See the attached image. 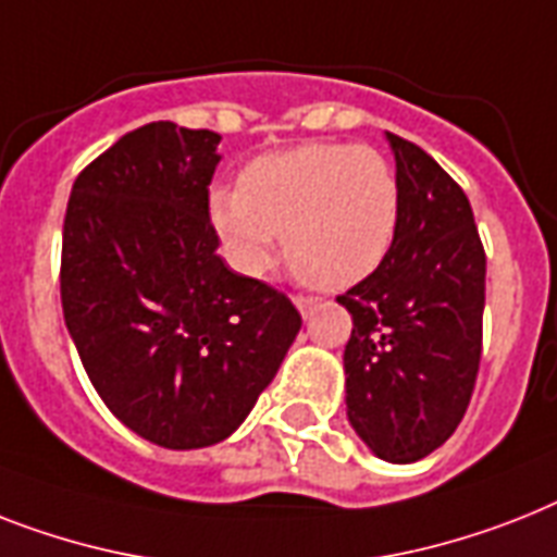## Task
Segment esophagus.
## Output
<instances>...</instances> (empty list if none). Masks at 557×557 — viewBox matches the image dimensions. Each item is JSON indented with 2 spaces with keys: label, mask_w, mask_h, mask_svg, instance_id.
Returning <instances> with one entry per match:
<instances>
[{
  "label": "esophagus",
  "mask_w": 557,
  "mask_h": 557,
  "mask_svg": "<svg viewBox=\"0 0 557 557\" xmlns=\"http://www.w3.org/2000/svg\"><path fill=\"white\" fill-rule=\"evenodd\" d=\"M294 306H297V311H300L302 318H309L311 311L318 309V300H314V297H294Z\"/></svg>",
  "instance_id": "1"
}]
</instances>
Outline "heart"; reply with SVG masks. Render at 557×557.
I'll return each mask as SVG.
<instances>
[{
    "mask_svg": "<svg viewBox=\"0 0 557 557\" xmlns=\"http://www.w3.org/2000/svg\"><path fill=\"white\" fill-rule=\"evenodd\" d=\"M208 211L243 274H263L283 243L288 265L309 286L343 292L388 255L400 183L374 148L311 143L251 160L239 185L211 191Z\"/></svg>",
    "mask_w": 557,
    "mask_h": 557,
    "instance_id": "obj_1",
    "label": "heart"
}]
</instances>
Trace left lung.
Returning <instances> with one entry per match:
<instances>
[{
    "label": "left lung",
    "mask_w": 557,
    "mask_h": 557,
    "mask_svg": "<svg viewBox=\"0 0 557 557\" xmlns=\"http://www.w3.org/2000/svg\"><path fill=\"white\" fill-rule=\"evenodd\" d=\"M400 220L383 263L337 297L346 418L388 463H414L451 437L481 363L486 257L460 185L414 143L386 134Z\"/></svg>",
    "instance_id": "8db88e82"
}]
</instances>
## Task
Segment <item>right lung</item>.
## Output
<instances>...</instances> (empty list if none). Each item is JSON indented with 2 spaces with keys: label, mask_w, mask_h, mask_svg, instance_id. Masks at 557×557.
<instances>
[{
  "label": "right lung",
  "mask_w": 557,
  "mask_h": 557,
  "mask_svg": "<svg viewBox=\"0 0 557 557\" xmlns=\"http://www.w3.org/2000/svg\"><path fill=\"white\" fill-rule=\"evenodd\" d=\"M220 134L151 122L76 176L62 232V314L102 404L162 449L237 432L300 314L216 255L208 185Z\"/></svg>",
  "instance_id": "right-lung-1"
}]
</instances>
